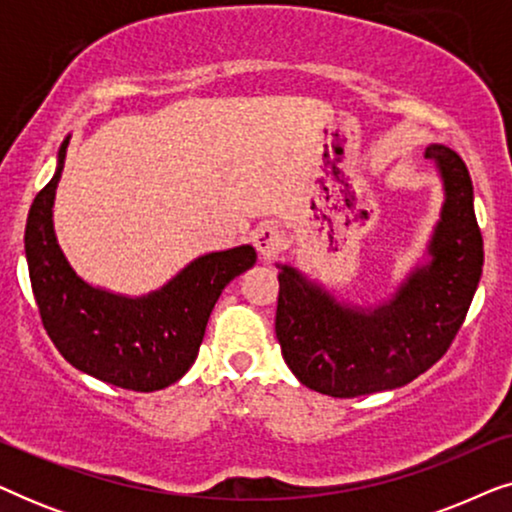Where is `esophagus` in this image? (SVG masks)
<instances>
[{
	"label": "esophagus",
	"instance_id": "obj_1",
	"mask_svg": "<svg viewBox=\"0 0 512 512\" xmlns=\"http://www.w3.org/2000/svg\"><path fill=\"white\" fill-rule=\"evenodd\" d=\"M251 240H254L263 261H270V258H275L279 251L284 249L282 230H279L275 223H261V226L254 230V237H251Z\"/></svg>",
	"mask_w": 512,
	"mask_h": 512
}]
</instances>
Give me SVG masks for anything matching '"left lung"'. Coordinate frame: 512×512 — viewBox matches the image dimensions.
<instances>
[{"label": "left lung", "instance_id": "1", "mask_svg": "<svg viewBox=\"0 0 512 512\" xmlns=\"http://www.w3.org/2000/svg\"><path fill=\"white\" fill-rule=\"evenodd\" d=\"M443 184V205L422 256L375 303L335 296L289 263L279 268L275 331L300 384L333 398L403 387L447 352L482 275V235L473 184L445 144L424 151Z\"/></svg>", "mask_w": 512, "mask_h": 512}]
</instances>
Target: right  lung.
Here are the masks:
<instances>
[{"instance_id":"1","label":"right lung","mask_w":512,"mask_h":512,"mask_svg":"<svg viewBox=\"0 0 512 512\" xmlns=\"http://www.w3.org/2000/svg\"><path fill=\"white\" fill-rule=\"evenodd\" d=\"M72 135L58 149L53 179L34 198L25 226V258L41 321L60 354L97 380L158 391L181 380L221 291L254 268L251 244L193 258L156 291L125 296L83 279L67 261L53 226L55 188Z\"/></svg>"}]
</instances>
